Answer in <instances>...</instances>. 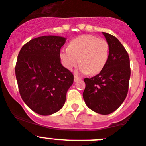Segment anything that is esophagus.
<instances>
[{
  "label": "esophagus",
  "instance_id": "1",
  "mask_svg": "<svg viewBox=\"0 0 146 146\" xmlns=\"http://www.w3.org/2000/svg\"><path fill=\"white\" fill-rule=\"evenodd\" d=\"M81 79L78 76H77L76 75H75L74 76V81L76 82V81H79V80Z\"/></svg>",
  "mask_w": 146,
  "mask_h": 146
}]
</instances>
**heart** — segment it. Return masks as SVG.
<instances>
[{"instance_id": "b5f03b06", "label": "heart", "mask_w": 146, "mask_h": 146, "mask_svg": "<svg viewBox=\"0 0 146 146\" xmlns=\"http://www.w3.org/2000/svg\"><path fill=\"white\" fill-rule=\"evenodd\" d=\"M108 54L109 45L104 39L85 35L70 41L68 48L61 49L60 58L68 70L74 68L79 62L81 73L96 75L105 67Z\"/></svg>"}]
</instances>
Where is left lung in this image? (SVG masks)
<instances>
[{
  "mask_svg": "<svg viewBox=\"0 0 146 146\" xmlns=\"http://www.w3.org/2000/svg\"><path fill=\"white\" fill-rule=\"evenodd\" d=\"M102 34L109 45L108 60L99 74L84 79L83 97L90 110L105 115L117 110L126 98L130 65L128 54L120 42L113 35Z\"/></svg>",
  "mask_w": 146,
  "mask_h": 146,
  "instance_id": "1",
  "label": "left lung"
}]
</instances>
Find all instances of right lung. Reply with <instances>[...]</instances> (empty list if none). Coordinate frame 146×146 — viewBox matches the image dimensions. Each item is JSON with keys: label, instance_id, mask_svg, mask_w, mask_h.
<instances>
[{"label": "right lung", "instance_id": "1", "mask_svg": "<svg viewBox=\"0 0 146 146\" xmlns=\"http://www.w3.org/2000/svg\"><path fill=\"white\" fill-rule=\"evenodd\" d=\"M66 38L42 36L31 39L20 50L16 77L23 101L40 115H50L63 107L73 75L62 66L61 47Z\"/></svg>", "mask_w": 146, "mask_h": 146}]
</instances>
